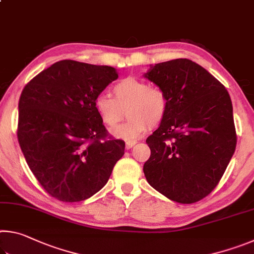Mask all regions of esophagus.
I'll use <instances>...</instances> for the list:
<instances>
[{
  "mask_svg": "<svg viewBox=\"0 0 254 254\" xmlns=\"http://www.w3.org/2000/svg\"><path fill=\"white\" fill-rule=\"evenodd\" d=\"M136 143V141L135 140H130V141H127L126 142V147H127V149H131L133 145H134Z\"/></svg>",
  "mask_w": 254,
  "mask_h": 254,
  "instance_id": "1",
  "label": "esophagus"
}]
</instances>
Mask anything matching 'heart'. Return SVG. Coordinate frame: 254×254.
<instances>
[{"mask_svg": "<svg viewBox=\"0 0 254 254\" xmlns=\"http://www.w3.org/2000/svg\"><path fill=\"white\" fill-rule=\"evenodd\" d=\"M112 92L114 97L98 94L94 100V107L101 121L109 127L117 126L124 118V111L127 110V121L112 131L118 137L135 139L150 126L160 123L168 111L166 93L143 79L127 77L115 84Z\"/></svg>", "mask_w": 254, "mask_h": 254, "instance_id": "b5f03b06", "label": "heart"}]
</instances>
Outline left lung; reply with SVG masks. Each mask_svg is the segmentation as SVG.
<instances>
[{
    "label": "left lung",
    "instance_id": "1",
    "mask_svg": "<svg viewBox=\"0 0 254 254\" xmlns=\"http://www.w3.org/2000/svg\"><path fill=\"white\" fill-rule=\"evenodd\" d=\"M145 78L168 97V111L150 135L147 182L182 204L196 203L217 186L236 147L231 97L220 81L191 60L150 67Z\"/></svg>",
    "mask_w": 254,
    "mask_h": 254
}]
</instances>
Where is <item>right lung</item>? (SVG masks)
<instances>
[{"instance_id":"1","label":"right lung","mask_w":254,"mask_h":254,"mask_svg":"<svg viewBox=\"0 0 254 254\" xmlns=\"http://www.w3.org/2000/svg\"><path fill=\"white\" fill-rule=\"evenodd\" d=\"M118 77L113 67L60 60L24 86L19 144L34 177L55 198H89L124 154V141L109 136L94 107L95 97Z\"/></svg>"}]
</instances>
